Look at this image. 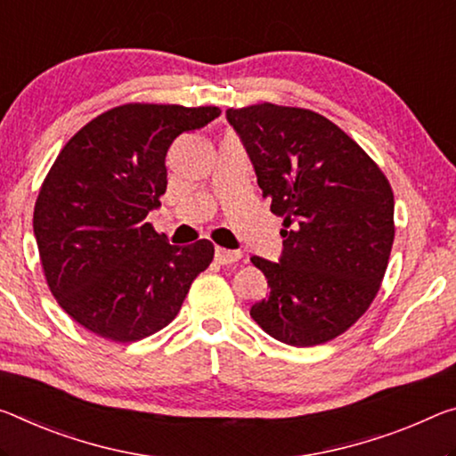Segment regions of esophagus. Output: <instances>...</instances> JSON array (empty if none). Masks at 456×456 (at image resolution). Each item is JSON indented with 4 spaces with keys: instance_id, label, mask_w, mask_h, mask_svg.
I'll use <instances>...</instances> for the list:
<instances>
[{
    "instance_id": "34e87169",
    "label": "esophagus",
    "mask_w": 456,
    "mask_h": 456,
    "mask_svg": "<svg viewBox=\"0 0 456 456\" xmlns=\"http://www.w3.org/2000/svg\"><path fill=\"white\" fill-rule=\"evenodd\" d=\"M215 259L219 264H233L237 259H241V251H233V249H225V248H216L215 249Z\"/></svg>"
}]
</instances>
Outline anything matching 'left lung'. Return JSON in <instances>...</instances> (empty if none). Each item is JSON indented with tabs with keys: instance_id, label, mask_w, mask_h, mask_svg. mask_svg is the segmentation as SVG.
I'll return each mask as SVG.
<instances>
[{
	"instance_id": "left-lung-1",
	"label": "left lung",
	"mask_w": 456,
	"mask_h": 456,
	"mask_svg": "<svg viewBox=\"0 0 456 456\" xmlns=\"http://www.w3.org/2000/svg\"><path fill=\"white\" fill-rule=\"evenodd\" d=\"M272 213L276 262L254 256L270 294L249 314L292 346L327 343L375 298L394 243V192L370 156L322 115L272 103L227 110Z\"/></svg>"
}]
</instances>
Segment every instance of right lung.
I'll list each match as a JSON object with an SVG mask.
<instances>
[{
    "instance_id": "1",
    "label": "right lung",
    "mask_w": 456,
    "mask_h": 456,
    "mask_svg": "<svg viewBox=\"0 0 456 456\" xmlns=\"http://www.w3.org/2000/svg\"><path fill=\"white\" fill-rule=\"evenodd\" d=\"M219 107L127 103L70 137L42 184L34 235L50 292L86 330L115 343L175 321L211 241L178 248L146 223L166 192V151Z\"/></svg>"
}]
</instances>
